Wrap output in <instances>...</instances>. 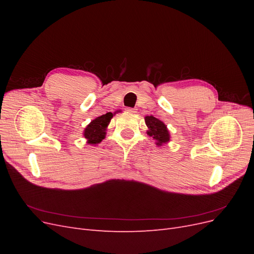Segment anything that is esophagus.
I'll list each match as a JSON object with an SVG mask.
<instances>
[{"label": "esophagus", "instance_id": "obj_1", "mask_svg": "<svg viewBox=\"0 0 254 254\" xmlns=\"http://www.w3.org/2000/svg\"><path fill=\"white\" fill-rule=\"evenodd\" d=\"M126 111H127L128 113H135V112H136V109H134V108H126Z\"/></svg>", "mask_w": 254, "mask_h": 254}]
</instances>
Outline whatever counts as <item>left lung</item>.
Instances as JSON below:
<instances>
[{"mask_svg":"<svg viewBox=\"0 0 254 254\" xmlns=\"http://www.w3.org/2000/svg\"><path fill=\"white\" fill-rule=\"evenodd\" d=\"M145 124L148 127L147 134L149 136H152L157 142L156 144L158 146H161L163 144H166L171 140V134L166 125L162 121L159 119L152 117V115H148L145 117Z\"/></svg>","mask_w":254,"mask_h":254,"instance_id":"left-lung-1","label":"left lung"}]
</instances>
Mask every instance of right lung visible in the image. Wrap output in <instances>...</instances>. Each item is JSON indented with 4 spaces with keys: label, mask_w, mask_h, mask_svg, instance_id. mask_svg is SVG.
Instances as JSON below:
<instances>
[{
    "label": "right lung",
    "mask_w": 254,
    "mask_h": 254,
    "mask_svg": "<svg viewBox=\"0 0 254 254\" xmlns=\"http://www.w3.org/2000/svg\"><path fill=\"white\" fill-rule=\"evenodd\" d=\"M112 118L113 114L111 112L103 114L101 117L94 119L84 128L83 136L87 139L88 144L96 145L105 139L107 127H108Z\"/></svg>",
    "instance_id": "right-lung-1"
}]
</instances>
